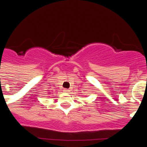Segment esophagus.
<instances>
[{
  "mask_svg": "<svg viewBox=\"0 0 147 147\" xmlns=\"http://www.w3.org/2000/svg\"><path fill=\"white\" fill-rule=\"evenodd\" d=\"M63 91L65 92V93H68V92H70V90H68V89H64V90H63Z\"/></svg>",
  "mask_w": 147,
  "mask_h": 147,
  "instance_id": "1",
  "label": "esophagus"
}]
</instances>
